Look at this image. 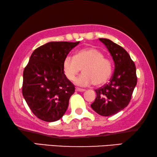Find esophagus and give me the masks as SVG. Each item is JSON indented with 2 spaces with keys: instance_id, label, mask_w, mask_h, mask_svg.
Returning <instances> with one entry per match:
<instances>
[{
  "instance_id": "esophagus-1",
  "label": "esophagus",
  "mask_w": 157,
  "mask_h": 157,
  "mask_svg": "<svg viewBox=\"0 0 157 157\" xmlns=\"http://www.w3.org/2000/svg\"><path fill=\"white\" fill-rule=\"evenodd\" d=\"M76 91L83 92V91H85V89H81V88H78V87H76Z\"/></svg>"
}]
</instances>
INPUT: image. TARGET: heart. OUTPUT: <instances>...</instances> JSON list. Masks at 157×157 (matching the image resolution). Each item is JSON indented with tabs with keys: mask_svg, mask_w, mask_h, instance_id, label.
Instances as JSON below:
<instances>
[{
	"mask_svg": "<svg viewBox=\"0 0 157 157\" xmlns=\"http://www.w3.org/2000/svg\"><path fill=\"white\" fill-rule=\"evenodd\" d=\"M63 71L68 80L73 81L82 68L83 74L75 79V83L88 86L101 85L110 78L113 64L98 49L89 47L77 51L74 56H67L63 61Z\"/></svg>",
	"mask_w": 157,
	"mask_h": 157,
	"instance_id": "obj_1",
	"label": "heart"
}]
</instances>
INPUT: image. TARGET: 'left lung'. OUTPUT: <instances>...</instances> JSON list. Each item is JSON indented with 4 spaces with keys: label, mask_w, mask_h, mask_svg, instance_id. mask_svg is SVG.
I'll list each match as a JSON object with an SVG mask.
<instances>
[{
    "label": "left lung",
    "mask_w": 157,
    "mask_h": 157,
    "mask_svg": "<svg viewBox=\"0 0 157 157\" xmlns=\"http://www.w3.org/2000/svg\"><path fill=\"white\" fill-rule=\"evenodd\" d=\"M111 53L115 71L110 82L96 89L91 108L103 117L116 114L129 104L137 83L136 66L125 49L111 40L99 38Z\"/></svg>",
    "instance_id": "1"
}]
</instances>
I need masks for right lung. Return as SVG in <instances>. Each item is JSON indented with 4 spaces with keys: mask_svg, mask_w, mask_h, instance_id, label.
<instances>
[{
    "mask_svg": "<svg viewBox=\"0 0 157 157\" xmlns=\"http://www.w3.org/2000/svg\"><path fill=\"white\" fill-rule=\"evenodd\" d=\"M78 42H49L33 51L23 71L22 93L36 117L47 122L61 119L75 86L66 78L63 61Z\"/></svg>",
    "mask_w": 157,
    "mask_h": 157,
    "instance_id": "right-lung-1",
    "label": "right lung"
}]
</instances>
